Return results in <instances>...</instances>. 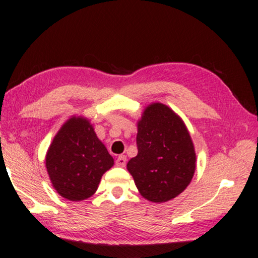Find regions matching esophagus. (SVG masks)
I'll return each instance as SVG.
<instances>
[{
	"label": "esophagus",
	"instance_id": "esophagus-1",
	"mask_svg": "<svg viewBox=\"0 0 258 258\" xmlns=\"http://www.w3.org/2000/svg\"><path fill=\"white\" fill-rule=\"evenodd\" d=\"M126 160L127 159H126L125 155H119L116 159V166H118V167H125Z\"/></svg>",
	"mask_w": 258,
	"mask_h": 258
}]
</instances>
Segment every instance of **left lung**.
<instances>
[{"mask_svg": "<svg viewBox=\"0 0 258 258\" xmlns=\"http://www.w3.org/2000/svg\"><path fill=\"white\" fill-rule=\"evenodd\" d=\"M138 155L127 169L143 198L165 203L186 189L196 169V152L185 124L171 108L156 102L138 121Z\"/></svg>", "mask_w": 258, "mask_h": 258, "instance_id": "left-lung-1", "label": "left lung"}]
</instances>
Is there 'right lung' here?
Returning <instances> with one entry per match:
<instances>
[{
  "label": "right lung",
  "instance_id": "1",
  "mask_svg": "<svg viewBox=\"0 0 258 258\" xmlns=\"http://www.w3.org/2000/svg\"><path fill=\"white\" fill-rule=\"evenodd\" d=\"M113 165L112 157L84 117H72L52 141L45 166L61 197L71 202L90 198L101 177Z\"/></svg>",
  "mask_w": 258,
  "mask_h": 258
}]
</instances>
